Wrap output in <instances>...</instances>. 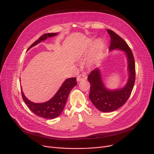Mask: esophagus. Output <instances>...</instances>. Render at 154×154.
<instances>
[{
  "instance_id": "obj_1",
  "label": "esophagus",
  "mask_w": 154,
  "mask_h": 154,
  "mask_svg": "<svg viewBox=\"0 0 154 154\" xmlns=\"http://www.w3.org/2000/svg\"><path fill=\"white\" fill-rule=\"evenodd\" d=\"M87 77L85 75L82 74H80V75L78 76V77H77V81L80 82V81L85 80H87Z\"/></svg>"
}]
</instances>
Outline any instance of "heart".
<instances>
[{
  "label": "heart",
  "mask_w": 154,
  "mask_h": 154,
  "mask_svg": "<svg viewBox=\"0 0 154 154\" xmlns=\"http://www.w3.org/2000/svg\"><path fill=\"white\" fill-rule=\"evenodd\" d=\"M97 46H98V48L99 49L102 48H103V43H102V42H101V41H99V42L97 43Z\"/></svg>",
  "instance_id": "1"
}]
</instances>
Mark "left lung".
<instances>
[{
    "label": "left lung",
    "instance_id": "obj_1",
    "mask_svg": "<svg viewBox=\"0 0 154 154\" xmlns=\"http://www.w3.org/2000/svg\"><path fill=\"white\" fill-rule=\"evenodd\" d=\"M107 32L111 38L109 50L118 49L125 51L126 54L129 79L124 88L112 91L108 90L102 82L100 69L96 68L91 72L88 76L90 84L89 98L95 107L103 112L113 111L125 104L134 87L136 78L135 61L131 48L125 41L113 31L108 29Z\"/></svg>",
    "mask_w": 154,
    "mask_h": 154
}]
</instances>
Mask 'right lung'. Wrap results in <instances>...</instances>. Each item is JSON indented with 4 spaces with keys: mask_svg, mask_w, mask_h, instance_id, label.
Here are the masks:
<instances>
[{
    "mask_svg": "<svg viewBox=\"0 0 154 154\" xmlns=\"http://www.w3.org/2000/svg\"><path fill=\"white\" fill-rule=\"evenodd\" d=\"M57 35L55 33H46L39 38V39L31 45L29 48L36 45L38 43L47 38ZM77 84L76 78L72 77L66 79L62 86L59 89L56 94L50 100L43 103H35L28 100L24 95L22 90V95L25 104L34 114L39 117L45 119H54L59 116L64 109L67 99L71 90Z\"/></svg>",
    "mask_w": 154,
    "mask_h": 154,
    "instance_id": "obj_1",
    "label": "right lung"
}]
</instances>
